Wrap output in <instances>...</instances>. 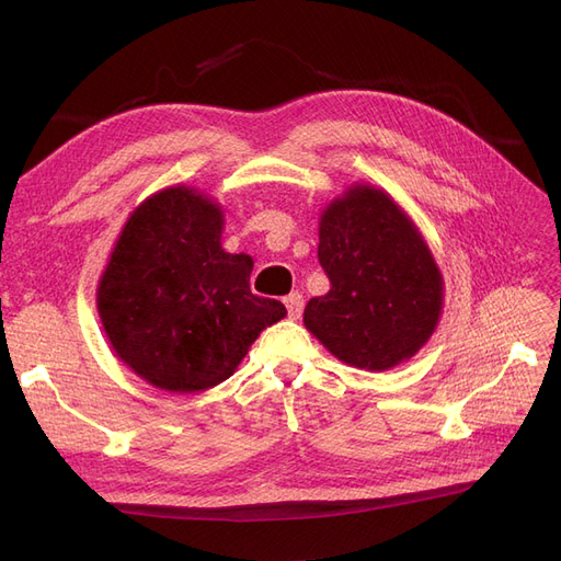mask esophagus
<instances>
[{"label":"esophagus","mask_w":561,"mask_h":561,"mask_svg":"<svg viewBox=\"0 0 561 561\" xmlns=\"http://www.w3.org/2000/svg\"><path fill=\"white\" fill-rule=\"evenodd\" d=\"M283 301H285V307H287V316H290L293 320H297L301 316V309H304V297L299 293H290Z\"/></svg>","instance_id":"34e87169"}]
</instances>
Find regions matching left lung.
Instances as JSON below:
<instances>
[{
	"label": "left lung",
	"mask_w": 561,
	"mask_h": 561,
	"mask_svg": "<svg viewBox=\"0 0 561 561\" xmlns=\"http://www.w3.org/2000/svg\"><path fill=\"white\" fill-rule=\"evenodd\" d=\"M318 260L330 293L304 309V328L342 363L383 371L428 344L445 278L414 219L369 182H353L320 213Z\"/></svg>",
	"instance_id": "8db88e82"
}]
</instances>
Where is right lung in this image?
Returning <instances> with one entry per match:
<instances>
[{"mask_svg":"<svg viewBox=\"0 0 561 561\" xmlns=\"http://www.w3.org/2000/svg\"><path fill=\"white\" fill-rule=\"evenodd\" d=\"M225 210L173 184L133 208L98 280V318L116 358L171 393L229 379L262 330L287 316L250 293L252 257L222 248Z\"/></svg>","mask_w":561,"mask_h":561,"instance_id":"right-lung-1","label":"right lung"}]
</instances>
